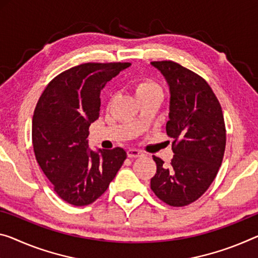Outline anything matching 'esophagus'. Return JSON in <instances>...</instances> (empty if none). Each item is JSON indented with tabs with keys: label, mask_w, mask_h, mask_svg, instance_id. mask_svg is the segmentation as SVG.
Listing matches in <instances>:
<instances>
[{
	"label": "esophagus",
	"mask_w": 258,
	"mask_h": 258,
	"mask_svg": "<svg viewBox=\"0 0 258 258\" xmlns=\"http://www.w3.org/2000/svg\"><path fill=\"white\" fill-rule=\"evenodd\" d=\"M126 154H128L129 158H138V157H142L143 153L140 150H136V149H129L128 151H126Z\"/></svg>",
	"instance_id": "34e87169"
}]
</instances>
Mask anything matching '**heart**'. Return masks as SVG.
<instances>
[{
    "mask_svg": "<svg viewBox=\"0 0 258 258\" xmlns=\"http://www.w3.org/2000/svg\"><path fill=\"white\" fill-rule=\"evenodd\" d=\"M134 89H135V92H136L137 98L144 96V94L161 92L160 85L151 78L138 79V81L135 83Z\"/></svg>",
    "mask_w": 258,
    "mask_h": 258,
    "instance_id": "heart-1",
    "label": "heart"
}]
</instances>
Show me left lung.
I'll use <instances>...</instances> for the list:
<instances>
[{
  "instance_id": "left-lung-1",
  "label": "left lung",
  "mask_w": 258,
  "mask_h": 258,
  "mask_svg": "<svg viewBox=\"0 0 258 258\" xmlns=\"http://www.w3.org/2000/svg\"><path fill=\"white\" fill-rule=\"evenodd\" d=\"M151 64L169 86V120L166 133L173 138L169 166L153 156L157 172L151 179L156 196L170 207H185L207 191L221 166L226 128L221 106L204 78L179 63Z\"/></svg>"
}]
</instances>
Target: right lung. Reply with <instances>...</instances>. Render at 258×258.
<instances>
[{"instance_id":"right-lung-1","label":"right lung","mask_w":258,"mask_h":258,"mask_svg":"<svg viewBox=\"0 0 258 258\" xmlns=\"http://www.w3.org/2000/svg\"><path fill=\"white\" fill-rule=\"evenodd\" d=\"M129 62L83 63L63 71L43 90L32 118L39 166L54 191L75 207L104 194L125 160L123 149H89V126L99 117L100 92Z\"/></svg>"}]
</instances>
